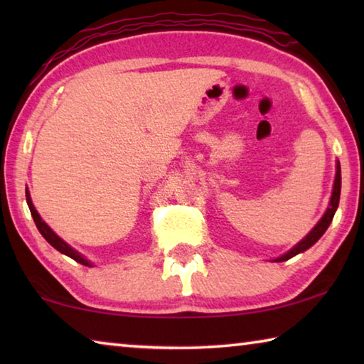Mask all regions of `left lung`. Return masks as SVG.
Here are the masks:
<instances>
[{
	"label": "left lung",
	"mask_w": 364,
	"mask_h": 364,
	"mask_svg": "<svg viewBox=\"0 0 364 364\" xmlns=\"http://www.w3.org/2000/svg\"><path fill=\"white\" fill-rule=\"evenodd\" d=\"M341 183H342V176H341V164L337 162V171H336V180H334V188H332V196H331V202H329V207L326 213L323 215V218L318 221V225L313 228V230L306 234V236L301 239V241L292 247L289 252H286L284 255H281L278 258H274V262H286L289 258L295 257L297 254H301V252H305L306 249H310L313 244H315L319 237L323 236L328 230L332 218H334V213L338 207V200H341Z\"/></svg>",
	"instance_id": "obj_1"
}]
</instances>
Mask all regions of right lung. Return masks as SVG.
Segmentation results:
<instances>
[{
  "mask_svg": "<svg viewBox=\"0 0 364 364\" xmlns=\"http://www.w3.org/2000/svg\"><path fill=\"white\" fill-rule=\"evenodd\" d=\"M26 197H27V204H28V208H30V213H32V217H33V221H35V225H36V228H38V231L41 232V236L46 239V241L53 245L54 249L56 250H59L60 254H64V255H67V257H70V258H73V260L75 262H78V263H82V264H85V267H93V263H91L90 260H86V258L80 254V252H77L75 249H72L69 244L67 242H64L63 239H60L56 232H54L51 228H49L45 221L41 220V217L38 215V212H36V208L33 207V204H32V199H30V193H28V189H26Z\"/></svg>",
  "mask_w": 364,
  "mask_h": 364,
  "instance_id": "add662e5",
  "label": "right lung"
}]
</instances>
